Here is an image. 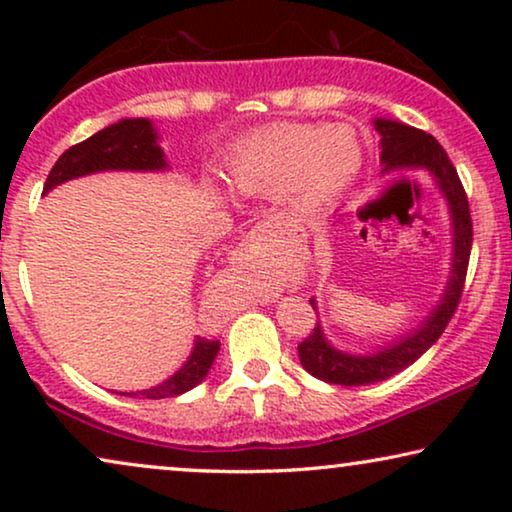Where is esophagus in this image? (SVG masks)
<instances>
[{
    "instance_id": "esophagus-1",
    "label": "esophagus",
    "mask_w": 512,
    "mask_h": 512,
    "mask_svg": "<svg viewBox=\"0 0 512 512\" xmlns=\"http://www.w3.org/2000/svg\"><path fill=\"white\" fill-rule=\"evenodd\" d=\"M251 249H254V244L244 242V244H240V251H237V254L244 256V258H249L251 256Z\"/></svg>"
}]
</instances>
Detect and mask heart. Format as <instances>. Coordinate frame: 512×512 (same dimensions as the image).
<instances>
[{"mask_svg": "<svg viewBox=\"0 0 512 512\" xmlns=\"http://www.w3.org/2000/svg\"><path fill=\"white\" fill-rule=\"evenodd\" d=\"M361 163L363 149L352 128L282 123L235 142L223 158V174L244 198L284 193L298 212H319L352 186Z\"/></svg>", "mask_w": 512, "mask_h": 512, "instance_id": "heart-1", "label": "heart"}]
</instances>
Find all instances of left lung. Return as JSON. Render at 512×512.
<instances>
[{"label": "left lung", "mask_w": 512, "mask_h": 512, "mask_svg": "<svg viewBox=\"0 0 512 512\" xmlns=\"http://www.w3.org/2000/svg\"><path fill=\"white\" fill-rule=\"evenodd\" d=\"M375 128L382 135V163L384 172L389 170H429L433 179L438 181L440 191L445 193L450 202L452 212V228H454V256H452V275L445 286L443 300L431 317L424 321L422 328L410 333L389 349H382L373 356H354L342 354L338 349L328 345L321 326L317 324L312 333L298 345L300 363L307 373L319 377L328 384H342V387H359V384L382 382L387 377L401 373L408 368L443 335L445 326L450 324L452 314L457 312L461 293H464V282L468 272V258H471L473 244V221L471 209H468V198L452 160L447 158L443 146L438 144L436 137L426 135L424 130L410 128V125L384 121L377 118ZM312 307L314 300H310Z\"/></svg>", "instance_id": "left-lung-1"}]
</instances>
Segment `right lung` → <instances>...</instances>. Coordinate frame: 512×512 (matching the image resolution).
<instances>
[{
  "instance_id": "1",
  "label": "right lung",
  "mask_w": 512,
  "mask_h": 512,
  "mask_svg": "<svg viewBox=\"0 0 512 512\" xmlns=\"http://www.w3.org/2000/svg\"><path fill=\"white\" fill-rule=\"evenodd\" d=\"M165 156L156 142V132L146 118H123L109 128L88 137L86 142H79L62 153L55 160L53 170L48 172L44 184V193L51 191L62 181L83 177L102 170H165ZM221 342L198 338L195 340L191 359L184 363L179 373H174L170 380H165L158 387L135 391V394L123 396H144V398H172L193 389L195 384L205 380V375L212 368V363L219 354Z\"/></svg>"
}]
</instances>
